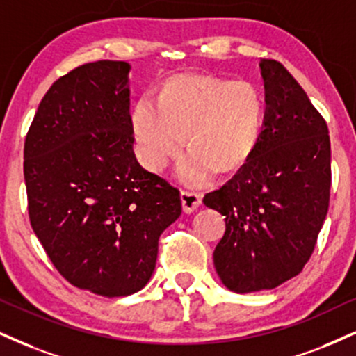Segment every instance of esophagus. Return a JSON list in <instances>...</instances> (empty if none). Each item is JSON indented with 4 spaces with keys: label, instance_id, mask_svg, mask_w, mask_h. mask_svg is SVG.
<instances>
[{
    "label": "esophagus",
    "instance_id": "esophagus-1",
    "mask_svg": "<svg viewBox=\"0 0 356 356\" xmlns=\"http://www.w3.org/2000/svg\"><path fill=\"white\" fill-rule=\"evenodd\" d=\"M179 196H181L183 211H185V213H193L201 204V195H200V193L181 190V195H179Z\"/></svg>",
    "mask_w": 356,
    "mask_h": 356
}]
</instances>
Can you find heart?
<instances>
[{"mask_svg":"<svg viewBox=\"0 0 356 356\" xmlns=\"http://www.w3.org/2000/svg\"><path fill=\"white\" fill-rule=\"evenodd\" d=\"M267 102L257 86L214 76L179 74L161 84L155 104L142 97L130 124L143 166L161 171L185 140L190 153L178 173L190 185L245 166L261 142Z\"/></svg>","mask_w":356,"mask_h":356,"instance_id":"obj_1","label":"heart"}]
</instances>
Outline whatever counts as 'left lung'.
I'll return each instance as SVG.
<instances>
[{
    "instance_id": "left-lung-1",
    "label": "left lung",
    "mask_w": 356,
    "mask_h": 356,
    "mask_svg": "<svg viewBox=\"0 0 356 356\" xmlns=\"http://www.w3.org/2000/svg\"><path fill=\"white\" fill-rule=\"evenodd\" d=\"M267 113L251 160L203 203L225 216L214 267L232 292L267 291L300 274L328 211L330 137L299 82L261 60Z\"/></svg>"
}]
</instances>
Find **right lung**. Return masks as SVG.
<instances>
[{"label": "right lung", "mask_w": 356, "mask_h": 356, "mask_svg": "<svg viewBox=\"0 0 356 356\" xmlns=\"http://www.w3.org/2000/svg\"><path fill=\"white\" fill-rule=\"evenodd\" d=\"M129 71L97 60L57 79L24 142L33 231L67 282L105 297L147 285L160 234L181 214L177 188L134 155Z\"/></svg>", "instance_id": "add662e5"}]
</instances>
